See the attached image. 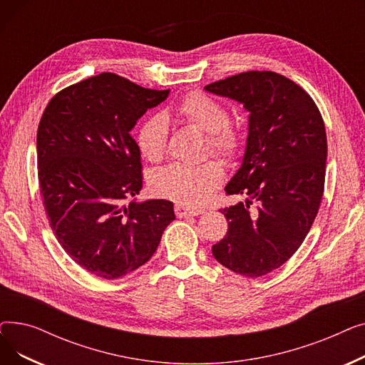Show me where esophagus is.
I'll use <instances>...</instances> for the list:
<instances>
[{"label": "esophagus", "instance_id": "esophagus-1", "mask_svg": "<svg viewBox=\"0 0 365 365\" xmlns=\"http://www.w3.org/2000/svg\"><path fill=\"white\" fill-rule=\"evenodd\" d=\"M175 212H176L178 217H187V216H198V215L204 213V210H201V208H189L186 205L176 204Z\"/></svg>", "mask_w": 365, "mask_h": 365}]
</instances>
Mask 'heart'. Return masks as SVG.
<instances>
[{
	"label": "heart",
	"mask_w": 365,
	"mask_h": 365,
	"mask_svg": "<svg viewBox=\"0 0 365 365\" xmlns=\"http://www.w3.org/2000/svg\"><path fill=\"white\" fill-rule=\"evenodd\" d=\"M178 117L205 133V153H215L226 163L240 158L244 136L238 127L229 123L227 109L201 91H190L175 108ZM138 145L150 163L164 160L168 145V124L163 115H152L139 128ZM223 180L220 163L212 160L198 165H170L150 180L152 192L182 205L197 207L208 200Z\"/></svg>",
	"instance_id": "heart-1"
}]
</instances>
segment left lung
<instances>
[{
  "instance_id": "obj_1",
  "label": "left lung",
  "mask_w": 365,
  "mask_h": 365,
  "mask_svg": "<svg viewBox=\"0 0 365 365\" xmlns=\"http://www.w3.org/2000/svg\"><path fill=\"white\" fill-rule=\"evenodd\" d=\"M250 112L241 168L225 187L245 202L220 208L227 232L212 252L235 274L257 278L289 260L317 217L327 134L311 96L272 71H248L205 86Z\"/></svg>"
}]
</instances>
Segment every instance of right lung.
I'll return each mask as SVG.
<instances>
[{
    "label": "right lung",
    "mask_w": 365,
    "mask_h": 365,
    "mask_svg": "<svg viewBox=\"0 0 365 365\" xmlns=\"http://www.w3.org/2000/svg\"><path fill=\"white\" fill-rule=\"evenodd\" d=\"M168 91L103 72L61 90L44 109L36 163L48 223L66 255L94 277L117 279L145 264L176 219L167 200L125 204L143 183L130 131Z\"/></svg>",
    "instance_id": "1"
}]
</instances>
